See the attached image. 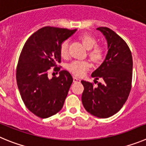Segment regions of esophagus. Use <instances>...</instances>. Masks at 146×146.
<instances>
[{
	"label": "esophagus",
	"mask_w": 146,
	"mask_h": 146,
	"mask_svg": "<svg viewBox=\"0 0 146 146\" xmlns=\"http://www.w3.org/2000/svg\"><path fill=\"white\" fill-rule=\"evenodd\" d=\"M80 81H81V80H80L79 78L76 77V76H73V82L76 83V82H80Z\"/></svg>",
	"instance_id": "1"
}]
</instances>
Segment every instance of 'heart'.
Listing matches in <instances>:
<instances>
[{"label":"heart","instance_id":"1","mask_svg":"<svg viewBox=\"0 0 146 146\" xmlns=\"http://www.w3.org/2000/svg\"><path fill=\"white\" fill-rule=\"evenodd\" d=\"M78 39L81 41L88 51V55L94 62H100L104 58L105 49L98 44L95 37L89 34L84 33L79 35ZM60 54L62 57L67 58L69 56L68 41L64 40L60 46ZM91 68V63L87 60H74L67 65V69L71 73L77 76H82Z\"/></svg>","mask_w":146,"mask_h":146}]
</instances>
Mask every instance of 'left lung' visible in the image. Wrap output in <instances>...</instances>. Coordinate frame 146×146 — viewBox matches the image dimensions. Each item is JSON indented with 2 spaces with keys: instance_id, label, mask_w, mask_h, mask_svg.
<instances>
[{
  "instance_id": "left-lung-1",
  "label": "left lung",
  "mask_w": 146,
  "mask_h": 146,
  "mask_svg": "<svg viewBox=\"0 0 146 146\" xmlns=\"http://www.w3.org/2000/svg\"><path fill=\"white\" fill-rule=\"evenodd\" d=\"M106 36L108 54L102 65L92 76L103 83L94 87L92 83L81 81L84 89L81 100L86 111L98 118L106 119L114 115L124 106L131 91L132 57L123 38L108 27L97 28Z\"/></svg>"
}]
</instances>
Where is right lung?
I'll use <instances>...</instances> for the list:
<instances>
[{
    "label": "right lung",
    "instance_id": "add662e5",
    "mask_svg": "<svg viewBox=\"0 0 146 146\" xmlns=\"http://www.w3.org/2000/svg\"><path fill=\"white\" fill-rule=\"evenodd\" d=\"M76 31L65 28L42 27L25 42L19 55L16 78L21 98L29 111L41 119L50 117L62 108L73 78L61 70L60 44ZM52 66L60 71L58 77L48 78Z\"/></svg>",
    "mask_w": 146,
    "mask_h": 146
}]
</instances>
